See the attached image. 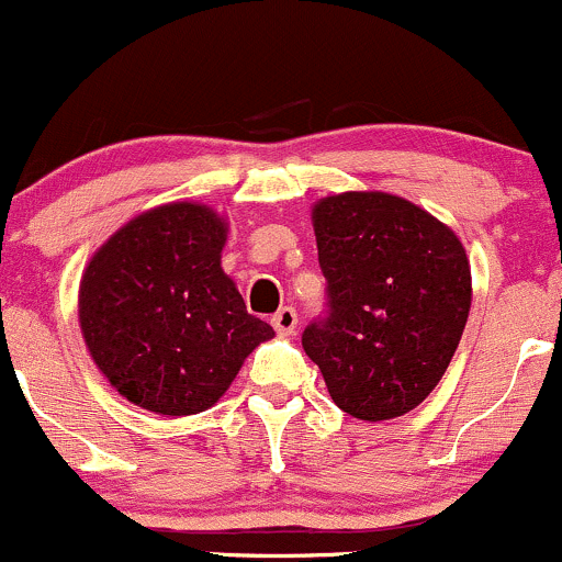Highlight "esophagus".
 <instances>
[{"label":"esophagus","instance_id":"1","mask_svg":"<svg viewBox=\"0 0 562 562\" xmlns=\"http://www.w3.org/2000/svg\"><path fill=\"white\" fill-rule=\"evenodd\" d=\"M272 325H274L277 335L288 338V335H293L295 327H299V314H295L293 306H282L280 312L272 317Z\"/></svg>","mask_w":562,"mask_h":562}]
</instances>
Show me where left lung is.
<instances>
[{
	"instance_id": "left-lung-1",
	"label": "left lung",
	"mask_w": 562,
	"mask_h": 562,
	"mask_svg": "<svg viewBox=\"0 0 562 562\" xmlns=\"http://www.w3.org/2000/svg\"><path fill=\"white\" fill-rule=\"evenodd\" d=\"M330 314L303 351L357 420L402 417L428 398L460 346L473 301L454 229L412 200L362 190L312 205Z\"/></svg>"
}]
</instances>
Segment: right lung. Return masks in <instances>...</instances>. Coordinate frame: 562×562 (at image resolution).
<instances>
[{
	"mask_svg": "<svg viewBox=\"0 0 562 562\" xmlns=\"http://www.w3.org/2000/svg\"><path fill=\"white\" fill-rule=\"evenodd\" d=\"M227 232L211 205L177 200L128 218L83 267V344L126 402L169 417L205 412L274 338L222 269Z\"/></svg>",
	"mask_w": 562,
	"mask_h": 562,
	"instance_id": "1",
	"label": "right lung"
}]
</instances>
